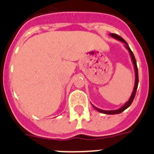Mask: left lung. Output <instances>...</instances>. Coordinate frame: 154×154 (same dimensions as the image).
Listing matches in <instances>:
<instances>
[{
  "instance_id": "obj_1",
  "label": "left lung",
  "mask_w": 154,
  "mask_h": 154,
  "mask_svg": "<svg viewBox=\"0 0 154 154\" xmlns=\"http://www.w3.org/2000/svg\"><path fill=\"white\" fill-rule=\"evenodd\" d=\"M109 36L112 37L113 38L116 39V40L119 41V42H122L123 43H124L125 45L124 47L126 48V49L128 50L129 53H130V55L131 57V60L132 62H133V68H134V72H135V84H134V87H133V92L131 94V96L130 98L129 99L127 102L123 105V106L120 107L119 109H116V110H103L101 109H99L97 107H96L95 106L92 104V106H93V108L95 109H96L98 112H102V113H104V114H109V115H113V114H119L121 113L122 112H123L125 109L128 108V107L130 106V105L132 104L133 103V99H134V97H135V95H136V92H137V86H138V82H139V78H138V69H137V62H136V59H135V57H134V55H133V51H131V49L130 48L129 45H128L127 42L123 38H121L120 36L119 35H116V34H109Z\"/></svg>"
}]
</instances>
